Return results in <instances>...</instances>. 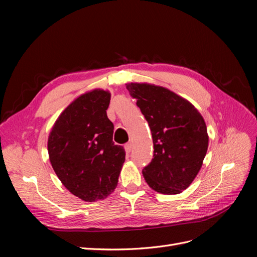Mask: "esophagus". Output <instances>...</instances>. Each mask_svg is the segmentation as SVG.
Returning <instances> with one entry per match:
<instances>
[{
    "label": "esophagus",
    "mask_w": 257,
    "mask_h": 257,
    "mask_svg": "<svg viewBox=\"0 0 257 257\" xmlns=\"http://www.w3.org/2000/svg\"><path fill=\"white\" fill-rule=\"evenodd\" d=\"M132 143H127V144H125V146H124V149H125V151H126V153H130L131 152V150H132Z\"/></svg>",
    "instance_id": "obj_1"
}]
</instances>
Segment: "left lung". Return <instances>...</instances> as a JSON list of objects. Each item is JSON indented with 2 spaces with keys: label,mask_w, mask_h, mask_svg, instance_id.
Wrapping results in <instances>:
<instances>
[{
  "label": "left lung",
  "mask_w": 257,
  "mask_h": 257,
  "mask_svg": "<svg viewBox=\"0 0 257 257\" xmlns=\"http://www.w3.org/2000/svg\"><path fill=\"white\" fill-rule=\"evenodd\" d=\"M131 96L149 124L153 159L143 169L146 182L162 194H179L189 188L203 165L208 149L207 126L189 100L166 88L127 83Z\"/></svg>",
  "instance_id": "8db88e82"
}]
</instances>
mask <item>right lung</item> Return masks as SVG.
Masks as SVG:
<instances>
[{
    "label": "right lung",
    "mask_w": 257,
    "mask_h": 257,
    "mask_svg": "<svg viewBox=\"0 0 257 257\" xmlns=\"http://www.w3.org/2000/svg\"><path fill=\"white\" fill-rule=\"evenodd\" d=\"M109 103L108 91L84 93L60 114L48 137L54 173L69 192L90 203L114 191L125 161L123 147L112 142Z\"/></svg>",
    "instance_id": "add662e5"
}]
</instances>
